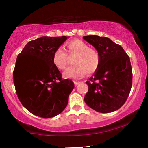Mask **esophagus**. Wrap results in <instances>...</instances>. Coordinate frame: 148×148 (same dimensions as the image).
<instances>
[{"instance_id": "1", "label": "esophagus", "mask_w": 148, "mask_h": 148, "mask_svg": "<svg viewBox=\"0 0 148 148\" xmlns=\"http://www.w3.org/2000/svg\"><path fill=\"white\" fill-rule=\"evenodd\" d=\"M79 82H74V84H75V86H77V85L79 84Z\"/></svg>"}]
</instances>
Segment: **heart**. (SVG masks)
Returning <instances> with one entry per match:
<instances>
[{
  "label": "heart",
  "instance_id": "b5f03b06",
  "mask_svg": "<svg viewBox=\"0 0 148 148\" xmlns=\"http://www.w3.org/2000/svg\"><path fill=\"white\" fill-rule=\"evenodd\" d=\"M69 55H75L73 60L74 65L69 66L63 73L66 79L82 78L84 75L96 72L100 65V56L97 51L89 48L88 45L80 40H73L66 46ZM68 58L66 52L62 48H57L52 55V62L60 70L65 69Z\"/></svg>",
  "mask_w": 148,
  "mask_h": 148
}]
</instances>
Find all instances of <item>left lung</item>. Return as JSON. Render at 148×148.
Returning a JSON list of instances; mask_svg holds the SVG:
<instances>
[{
	"label": "left lung",
	"mask_w": 148,
	"mask_h": 148,
	"mask_svg": "<svg viewBox=\"0 0 148 148\" xmlns=\"http://www.w3.org/2000/svg\"><path fill=\"white\" fill-rule=\"evenodd\" d=\"M83 39L94 46L100 56V65L89 81L85 102L101 113L112 112L126 102L132 86L129 56L120 45L106 37L92 35Z\"/></svg>",
	"instance_id": "8db88e82"
}]
</instances>
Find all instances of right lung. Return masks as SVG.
Listing matches in <instances>:
<instances>
[{"instance_id":"1","label":"right lung","mask_w":148,"mask_h":148,"mask_svg":"<svg viewBox=\"0 0 148 148\" xmlns=\"http://www.w3.org/2000/svg\"><path fill=\"white\" fill-rule=\"evenodd\" d=\"M69 37H43L28 42L17 56L13 71L20 102L36 116L52 118L61 113L74 88L71 80L62 79L52 62L54 52Z\"/></svg>"}]
</instances>
